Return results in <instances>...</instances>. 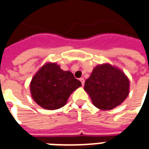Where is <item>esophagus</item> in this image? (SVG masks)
I'll list each match as a JSON object with an SVG mask.
<instances>
[{
    "label": "esophagus",
    "instance_id": "1",
    "mask_svg": "<svg viewBox=\"0 0 149 149\" xmlns=\"http://www.w3.org/2000/svg\"><path fill=\"white\" fill-rule=\"evenodd\" d=\"M80 81H81L82 85H84V78H81V79H80Z\"/></svg>",
    "mask_w": 149,
    "mask_h": 149
}]
</instances>
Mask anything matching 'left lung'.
Instances as JSON below:
<instances>
[{
    "label": "left lung",
    "mask_w": 149,
    "mask_h": 149,
    "mask_svg": "<svg viewBox=\"0 0 149 149\" xmlns=\"http://www.w3.org/2000/svg\"><path fill=\"white\" fill-rule=\"evenodd\" d=\"M125 72L109 63L96 66L84 83V90L97 109L111 110L124 102L129 93Z\"/></svg>",
    "instance_id": "8db88e82"
}]
</instances>
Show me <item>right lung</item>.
<instances>
[{
    "label": "right lung",
    "instance_id": "add662e5",
    "mask_svg": "<svg viewBox=\"0 0 149 149\" xmlns=\"http://www.w3.org/2000/svg\"><path fill=\"white\" fill-rule=\"evenodd\" d=\"M29 86L31 96L38 105L55 110L65 106L81 83L70 71L62 70L56 63L47 62L34 75Z\"/></svg>",
    "mask_w": 149,
    "mask_h": 149
}]
</instances>
